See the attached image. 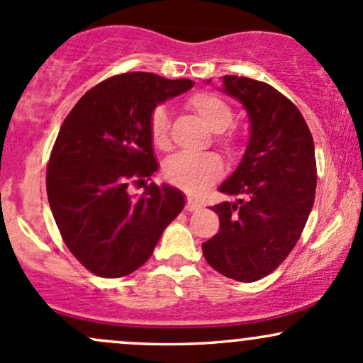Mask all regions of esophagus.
<instances>
[{"label":"esophagus","instance_id":"esophagus-1","mask_svg":"<svg viewBox=\"0 0 363 363\" xmlns=\"http://www.w3.org/2000/svg\"><path fill=\"white\" fill-rule=\"evenodd\" d=\"M201 208V205H199V201H196L194 198H187V203H186V210L187 211H196Z\"/></svg>","mask_w":363,"mask_h":363}]
</instances>
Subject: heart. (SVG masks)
<instances>
[{"mask_svg":"<svg viewBox=\"0 0 363 363\" xmlns=\"http://www.w3.org/2000/svg\"><path fill=\"white\" fill-rule=\"evenodd\" d=\"M187 107L206 124L211 131L222 133L230 126L232 109L223 99L210 91H196L187 99ZM150 138L157 148H169V112L165 107H155L150 114ZM223 174L222 158L215 153L189 155L179 153L164 164V176L170 184L187 193H199Z\"/></svg>","mask_w":363,"mask_h":363,"instance_id":"obj_1","label":"heart"}]
</instances>
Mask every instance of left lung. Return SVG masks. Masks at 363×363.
Here are the masks:
<instances>
[{
	"label": "left lung",
	"instance_id": "1",
	"mask_svg": "<svg viewBox=\"0 0 363 363\" xmlns=\"http://www.w3.org/2000/svg\"><path fill=\"white\" fill-rule=\"evenodd\" d=\"M220 90L244 106L249 140L239 165L218 186L235 199L211 206L220 230L201 247L208 264L223 277L256 281L281 264L309 218L314 141L301 111L268 83L222 77Z\"/></svg>",
	"mask_w": 363,
	"mask_h": 363
}]
</instances>
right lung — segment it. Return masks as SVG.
<instances>
[{
	"label": "right lung",
	"mask_w": 363,
	"mask_h": 363,
	"mask_svg": "<svg viewBox=\"0 0 363 363\" xmlns=\"http://www.w3.org/2000/svg\"><path fill=\"white\" fill-rule=\"evenodd\" d=\"M194 82L124 73L86 91L65 119L48 165V199L65 244L102 278L136 272L186 205L182 191L150 184L141 196L129 181L158 170L150 114Z\"/></svg>",
	"instance_id": "obj_1"
}]
</instances>
